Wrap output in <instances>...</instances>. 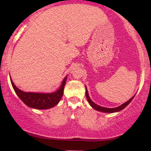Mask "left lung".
Returning <instances> with one entry per match:
<instances>
[{"mask_svg": "<svg viewBox=\"0 0 151 151\" xmlns=\"http://www.w3.org/2000/svg\"><path fill=\"white\" fill-rule=\"evenodd\" d=\"M86 99H87L88 101H89V104L91 105V106H92L93 109H96V110L99 111L105 112V113H114V112L119 111L122 110V109H124V108H125L126 106H127L129 104L130 102L132 101L133 97H134V96H133L132 98L130 99L129 101H126V103L123 104H121V106H119L116 107V108L109 109V108H105V107L100 106H99V105H97V104H95V103H93V102L91 100V99L89 98V94H88V92H87V89H86Z\"/></svg>", "mask_w": 151, "mask_h": 151, "instance_id": "8db88e82", "label": "left lung"}]
</instances>
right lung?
Segmentation results:
<instances>
[{
	"label": "right lung",
	"mask_w": 151,
	"mask_h": 151,
	"mask_svg": "<svg viewBox=\"0 0 151 151\" xmlns=\"http://www.w3.org/2000/svg\"><path fill=\"white\" fill-rule=\"evenodd\" d=\"M66 80L67 77L65 78L61 86L58 91L50 93L24 92L15 86L12 79L10 81L18 97L27 106L37 109H47L56 106L61 99L62 96H63L64 87H65Z\"/></svg>",
	"instance_id": "right-lung-1"
}]
</instances>
